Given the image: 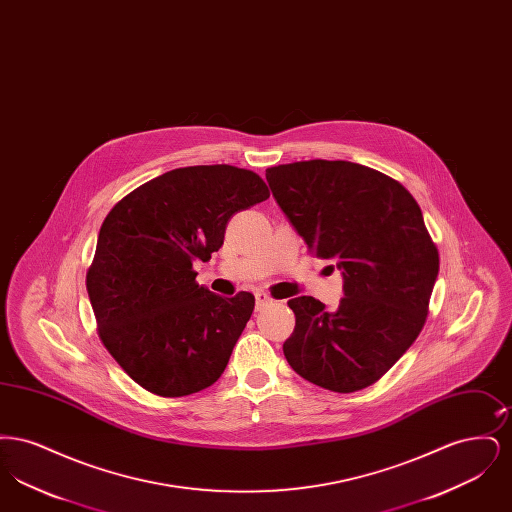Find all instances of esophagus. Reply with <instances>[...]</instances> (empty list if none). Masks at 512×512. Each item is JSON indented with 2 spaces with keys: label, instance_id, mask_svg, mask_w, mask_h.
<instances>
[{
  "label": "esophagus",
  "instance_id": "1",
  "mask_svg": "<svg viewBox=\"0 0 512 512\" xmlns=\"http://www.w3.org/2000/svg\"><path fill=\"white\" fill-rule=\"evenodd\" d=\"M255 303H257V311H261L263 307L272 303V297L267 292H257L255 293Z\"/></svg>",
  "mask_w": 512,
  "mask_h": 512
}]
</instances>
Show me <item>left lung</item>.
<instances>
[{
    "label": "left lung",
    "mask_w": 512,
    "mask_h": 512,
    "mask_svg": "<svg viewBox=\"0 0 512 512\" xmlns=\"http://www.w3.org/2000/svg\"><path fill=\"white\" fill-rule=\"evenodd\" d=\"M267 182L307 247L343 270L336 311L309 295L288 301V363L324 390L372 386L418 338L438 278V247L418 203L397 180L349 161L270 167Z\"/></svg>",
    "instance_id": "1"
}]
</instances>
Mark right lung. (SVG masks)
Returning a JSON list of instances; mask_svg holds the SVG:
<instances>
[{
    "mask_svg": "<svg viewBox=\"0 0 512 512\" xmlns=\"http://www.w3.org/2000/svg\"><path fill=\"white\" fill-rule=\"evenodd\" d=\"M268 195L253 171L184 167L124 195L103 220L86 290L99 340L144 390L184 397L219 380L255 297L209 292L194 261H209L228 220Z\"/></svg>",
    "mask_w": 512,
    "mask_h": 512,
    "instance_id": "1",
    "label": "right lung"
}]
</instances>
